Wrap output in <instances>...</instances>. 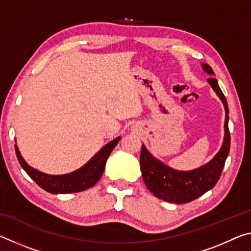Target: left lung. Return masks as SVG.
<instances>
[{"instance_id": "8db88e82", "label": "left lung", "mask_w": 251, "mask_h": 251, "mask_svg": "<svg viewBox=\"0 0 251 251\" xmlns=\"http://www.w3.org/2000/svg\"><path fill=\"white\" fill-rule=\"evenodd\" d=\"M201 66L208 75H214V71L209 65L201 63ZM207 82L222 100L226 112L224 142L214 158L193 171H177L157 159L148 151L145 145H142L141 171L143 180L150 192L154 194V196L165 201L173 203L193 201L208 190L214 188L222 175L225 161L230 150V134L228 128L229 109L226 97L220 90L217 79L210 77L207 79Z\"/></svg>"}]
</instances>
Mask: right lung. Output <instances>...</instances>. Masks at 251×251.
<instances>
[{
  "instance_id": "right-lung-1",
  "label": "right lung",
  "mask_w": 251,
  "mask_h": 251,
  "mask_svg": "<svg viewBox=\"0 0 251 251\" xmlns=\"http://www.w3.org/2000/svg\"><path fill=\"white\" fill-rule=\"evenodd\" d=\"M120 139L121 136H118L115 139L106 144L84 166L72 173L63 174V175H50V174L40 172L29 166L21 155V151L16 144L15 152L19 163L24 171L27 173V175L46 192L50 194L78 193L91 188L100 180L105 169L106 160L120 142Z\"/></svg>"
}]
</instances>
